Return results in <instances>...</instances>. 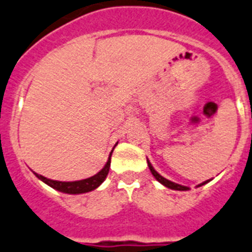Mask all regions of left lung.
I'll use <instances>...</instances> for the list:
<instances>
[{
	"label": "left lung",
	"instance_id": "obj_1",
	"mask_svg": "<svg viewBox=\"0 0 252 252\" xmlns=\"http://www.w3.org/2000/svg\"><path fill=\"white\" fill-rule=\"evenodd\" d=\"M148 165H149V169L150 172H152V175L156 177L157 181H159L162 185H164L165 188H168V189H172V190H178V191H186L189 190V188H186V186H182V185H178V184H175V182H172L169 181V180H167V178H164L163 176H160L158 173V172L156 171V169L153 168V165L150 164V162L148 160ZM206 182H209V181H205L203 182V184H200L199 186H201V185H205Z\"/></svg>",
	"mask_w": 252,
	"mask_h": 252
}]
</instances>
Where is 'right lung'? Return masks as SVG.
<instances>
[{
	"label": "right lung",
	"instance_id": "1",
	"mask_svg": "<svg viewBox=\"0 0 252 252\" xmlns=\"http://www.w3.org/2000/svg\"><path fill=\"white\" fill-rule=\"evenodd\" d=\"M113 152V150H112ZM112 152L109 154V158L105 163V165L103 167L102 171H99L96 175L92 176L89 178H85V180H80V181H74V182H62V181H53V180H49L47 177H43V176L35 173V176L39 180H42L44 184H47L48 186L53 188L55 190H59L61 192L64 193H84L89 192L92 190H95L100 184L105 180L107 175L109 172V167H111V156Z\"/></svg>",
	"mask_w": 252,
	"mask_h": 252
}]
</instances>
